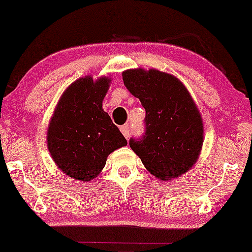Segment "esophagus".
Masks as SVG:
<instances>
[{"label": "esophagus", "mask_w": 252, "mask_h": 252, "mask_svg": "<svg viewBox=\"0 0 252 252\" xmlns=\"http://www.w3.org/2000/svg\"><path fill=\"white\" fill-rule=\"evenodd\" d=\"M120 130H122L123 135L126 137V139H128L129 135H130V130H129V126L128 125H124L120 127Z\"/></svg>", "instance_id": "34e87169"}]
</instances>
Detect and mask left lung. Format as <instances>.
Masks as SVG:
<instances>
[{
  "instance_id": "obj_1",
  "label": "left lung",
  "mask_w": 252,
  "mask_h": 252,
  "mask_svg": "<svg viewBox=\"0 0 252 252\" xmlns=\"http://www.w3.org/2000/svg\"><path fill=\"white\" fill-rule=\"evenodd\" d=\"M123 80L146 110L144 135L132 137L129 147L155 177H180L197 160L204 137L202 117L187 88L158 70H127Z\"/></svg>"
}]
</instances>
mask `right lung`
I'll list each match as a JSON object with an SVG mask.
<instances>
[{"instance_id":"add662e5","label":"right lung","mask_w":252,"mask_h":252,"mask_svg":"<svg viewBox=\"0 0 252 252\" xmlns=\"http://www.w3.org/2000/svg\"><path fill=\"white\" fill-rule=\"evenodd\" d=\"M110 78L78 79L63 93L47 133L49 153L68 177L91 181L105 166L112 151L127 141L102 108Z\"/></svg>"}]
</instances>
